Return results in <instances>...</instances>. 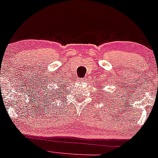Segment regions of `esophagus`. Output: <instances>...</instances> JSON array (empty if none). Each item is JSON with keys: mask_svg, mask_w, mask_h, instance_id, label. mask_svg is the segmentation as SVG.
I'll use <instances>...</instances> for the list:
<instances>
[{"mask_svg": "<svg viewBox=\"0 0 158 158\" xmlns=\"http://www.w3.org/2000/svg\"><path fill=\"white\" fill-rule=\"evenodd\" d=\"M81 81V82H84V81H85V80L82 79V80H81V81Z\"/></svg>", "mask_w": 158, "mask_h": 158, "instance_id": "esophagus-1", "label": "esophagus"}]
</instances>
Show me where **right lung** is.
<instances>
[{
	"label": "right lung",
	"instance_id": "obj_1",
	"mask_svg": "<svg viewBox=\"0 0 158 158\" xmlns=\"http://www.w3.org/2000/svg\"><path fill=\"white\" fill-rule=\"evenodd\" d=\"M55 91H56V90H55ZM53 94H55V92H53Z\"/></svg>",
	"mask_w": 158,
	"mask_h": 158
}]
</instances>
